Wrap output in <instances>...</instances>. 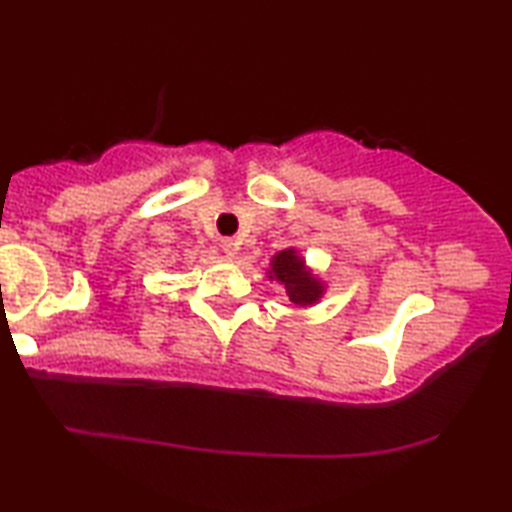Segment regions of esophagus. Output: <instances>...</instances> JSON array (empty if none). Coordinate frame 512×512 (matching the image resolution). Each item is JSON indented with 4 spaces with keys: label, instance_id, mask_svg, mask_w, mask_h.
<instances>
[{
    "label": "esophagus",
    "instance_id": "esophagus-1",
    "mask_svg": "<svg viewBox=\"0 0 512 512\" xmlns=\"http://www.w3.org/2000/svg\"><path fill=\"white\" fill-rule=\"evenodd\" d=\"M221 248H223V253L228 255L230 259H235V257H237V250H239V241H235V239H223V241H221Z\"/></svg>",
    "mask_w": 512,
    "mask_h": 512
}]
</instances>
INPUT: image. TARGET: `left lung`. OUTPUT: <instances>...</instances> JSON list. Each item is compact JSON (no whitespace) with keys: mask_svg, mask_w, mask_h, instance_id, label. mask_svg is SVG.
<instances>
[{"mask_svg":"<svg viewBox=\"0 0 512 512\" xmlns=\"http://www.w3.org/2000/svg\"><path fill=\"white\" fill-rule=\"evenodd\" d=\"M268 280L280 282L291 302L300 307H311L323 298L325 284L320 277L307 266L296 248H284L275 253L268 266Z\"/></svg>","mask_w":512,"mask_h":512,"instance_id":"1","label":"left lung"}]
</instances>
